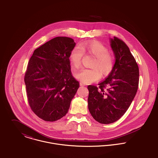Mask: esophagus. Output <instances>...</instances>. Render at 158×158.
<instances>
[{"instance_id":"esophagus-1","label":"esophagus","mask_w":158,"mask_h":158,"mask_svg":"<svg viewBox=\"0 0 158 158\" xmlns=\"http://www.w3.org/2000/svg\"><path fill=\"white\" fill-rule=\"evenodd\" d=\"M80 85L81 86H85V85L83 83H82V82H80Z\"/></svg>"}]
</instances>
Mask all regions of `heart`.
<instances>
[{"mask_svg":"<svg viewBox=\"0 0 158 158\" xmlns=\"http://www.w3.org/2000/svg\"><path fill=\"white\" fill-rule=\"evenodd\" d=\"M84 54L95 57L91 68L82 69L76 74V77L81 82L88 84L99 80L100 73L103 76L109 75L114 66V58L109 53L108 48L98 41L82 43L80 47H74L70 52L69 60L74 69L81 67Z\"/></svg>","mask_w":158,"mask_h":158,"instance_id":"heart-1","label":"heart"}]
</instances>
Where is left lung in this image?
I'll use <instances>...</instances> for the list:
<instances>
[{"label": "left lung", "instance_id": "1", "mask_svg": "<svg viewBox=\"0 0 158 158\" xmlns=\"http://www.w3.org/2000/svg\"><path fill=\"white\" fill-rule=\"evenodd\" d=\"M115 63L98 87L89 85L88 108L93 118L103 124L112 123L126 113L135 97L139 72L128 45L120 38L111 39Z\"/></svg>", "mask_w": 158, "mask_h": 158}]
</instances>
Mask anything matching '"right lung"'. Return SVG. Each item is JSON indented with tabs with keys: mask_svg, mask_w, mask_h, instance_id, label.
<instances>
[{
	"mask_svg": "<svg viewBox=\"0 0 158 158\" xmlns=\"http://www.w3.org/2000/svg\"><path fill=\"white\" fill-rule=\"evenodd\" d=\"M73 40L56 37L35 50L25 73L28 104L47 122L56 121L68 112L80 85L71 72L69 56Z\"/></svg>",
	"mask_w": 158,
	"mask_h": 158,
	"instance_id": "right-lung-1",
	"label": "right lung"
}]
</instances>
